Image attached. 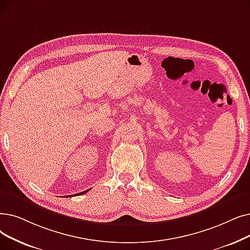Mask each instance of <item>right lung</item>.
Segmentation results:
<instances>
[{
  "mask_svg": "<svg viewBox=\"0 0 250 250\" xmlns=\"http://www.w3.org/2000/svg\"><path fill=\"white\" fill-rule=\"evenodd\" d=\"M89 190H90V189H89ZM89 190H85V191H83V192H81V193H78V194H74V195H69V196L71 197V196H77V195H83V194H84V193L88 192Z\"/></svg>",
  "mask_w": 250,
  "mask_h": 250,
  "instance_id": "right-lung-1",
  "label": "right lung"
}]
</instances>
